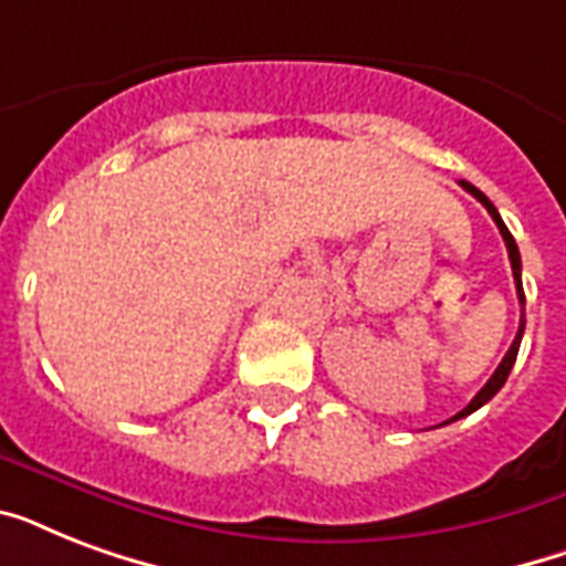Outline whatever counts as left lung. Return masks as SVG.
<instances>
[{
    "instance_id": "left-lung-1",
    "label": "left lung",
    "mask_w": 566,
    "mask_h": 566,
    "mask_svg": "<svg viewBox=\"0 0 566 566\" xmlns=\"http://www.w3.org/2000/svg\"><path fill=\"white\" fill-rule=\"evenodd\" d=\"M461 188H464L467 193H473L475 199H479V202H482L484 208H488V213H491V217H493V222H496V226H500L502 240H505V247H509L511 273H514V284H517V300H520V305H526V293H523V279H520V270H523V264H520V249H517V243H514V238H511L509 226H505V222H502L500 211H496V208H493L491 199H488V196H484L482 190L475 188V185H470V181H461ZM523 328H526V314H520L517 337H514V344H511V349H509V353H505V358H502V361H500V367H496V370H493V376L488 378V385H484L482 390H479V394L473 396V399H470V405H467L464 411H458L455 417H452V420H447V422H455V420H461V417H467V413L479 411V408H482L484 402H491L493 396L500 394V387L505 385V378H509L511 367H514V361H517L520 340H523Z\"/></svg>"
}]
</instances>
